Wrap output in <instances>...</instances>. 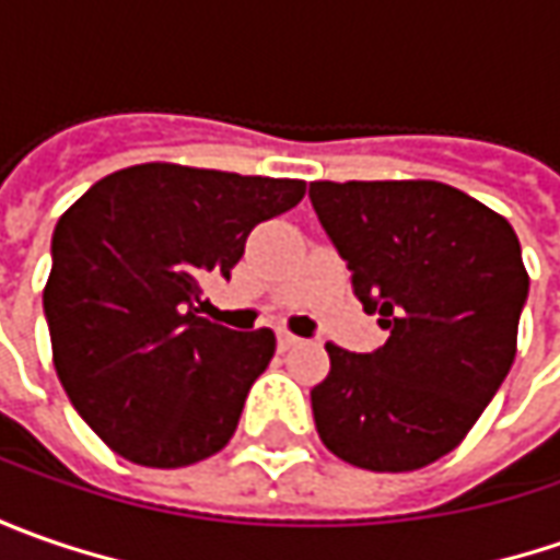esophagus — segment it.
Listing matches in <instances>:
<instances>
[{
    "label": "esophagus",
    "instance_id": "34e87169",
    "mask_svg": "<svg viewBox=\"0 0 560 560\" xmlns=\"http://www.w3.org/2000/svg\"><path fill=\"white\" fill-rule=\"evenodd\" d=\"M299 342H302V339H299L295 334H290V330H283V327L277 330V346H280L283 352H287V349H295Z\"/></svg>",
    "mask_w": 560,
    "mask_h": 560
}]
</instances>
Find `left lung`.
<instances>
[{"label":"left lung","instance_id":"1","mask_svg":"<svg viewBox=\"0 0 560 560\" xmlns=\"http://www.w3.org/2000/svg\"><path fill=\"white\" fill-rule=\"evenodd\" d=\"M314 211L389 339L368 355L327 342L314 427L364 470H418L470 433L517 352L529 277L502 214L436 180H317Z\"/></svg>","mask_w":560,"mask_h":560}]
</instances>
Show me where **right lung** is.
I'll return each mask as SVG.
<instances>
[{
    "label": "right lung",
    "instance_id": "obj_1",
    "mask_svg": "<svg viewBox=\"0 0 560 560\" xmlns=\"http://www.w3.org/2000/svg\"><path fill=\"white\" fill-rule=\"evenodd\" d=\"M305 180L149 162L93 184L55 224L43 308L55 374L98 440L142 467L221 452L273 358L268 327L202 317L248 233L302 202Z\"/></svg>",
    "mask_w": 560,
    "mask_h": 560
}]
</instances>
